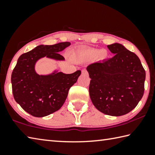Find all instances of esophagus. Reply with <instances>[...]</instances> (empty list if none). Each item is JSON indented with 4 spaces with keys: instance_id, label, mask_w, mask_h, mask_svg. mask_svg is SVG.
I'll return each mask as SVG.
<instances>
[{
    "instance_id": "1",
    "label": "esophagus",
    "mask_w": 155,
    "mask_h": 155,
    "mask_svg": "<svg viewBox=\"0 0 155 155\" xmlns=\"http://www.w3.org/2000/svg\"><path fill=\"white\" fill-rule=\"evenodd\" d=\"M82 75H87L88 74L87 71L85 70V69H84V70L82 71Z\"/></svg>"
}]
</instances>
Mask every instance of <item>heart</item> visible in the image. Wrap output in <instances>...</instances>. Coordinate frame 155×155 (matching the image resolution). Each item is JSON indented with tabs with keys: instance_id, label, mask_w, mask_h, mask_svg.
Masks as SVG:
<instances>
[{
	"instance_id": "obj_1",
	"label": "heart",
	"mask_w": 155,
	"mask_h": 155,
	"mask_svg": "<svg viewBox=\"0 0 155 155\" xmlns=\"http://www.w3.org/2000/svg\"><path fill=\"white\" fill-rule=\"evenodd\" d=\"M82 54L86 56L90 57V58H94L97 56L99 60H104L107 58V52L105 50L100 51L97 49H87L82 51Z\"/></svg>"
}]
</instances>
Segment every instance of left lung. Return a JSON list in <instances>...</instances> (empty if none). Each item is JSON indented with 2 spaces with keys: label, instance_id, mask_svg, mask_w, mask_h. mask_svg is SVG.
<instances>
[{
  "label": "left lung",
  "instance_id": "8db88e82",
  "mask_svg": "<svg viewBox=\"0 0 155 155\" xmlns=\"http://www.w3.org/2000/svg\"><path fill=\"white\" fill-rule=\"evenodd\" d=\"M115 55L88 65L89 94L97 110L105 114H127L137 106L144 92L146 72L140 58L120 43L107 45Z\"/></svg>",
  "mask_w": 155,
  "mask_h": 155
}]
</instances>
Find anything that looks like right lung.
<instances>
[{
    "label": "right lung",
    "instance_id": "obj_1",
    "mask_svg": "<svg viewBox=\"0 0 155 155\" xmlns=\"http://www.w3.org/2000/svg\"><path fill=\"white\" fill-rule=\"evenodd\" d=\"M69 42L51 45H38L19 57L12 74V92L15 101L35 117H43L56 112L64 104L70 88L81 74L78 70L71 74L62 72L39 75L35 64L43 57L63 61L58 52L69 46Z\"/></svg>",
    "mask_w": 155,
    "mask_h": 155
}]
</instances>
